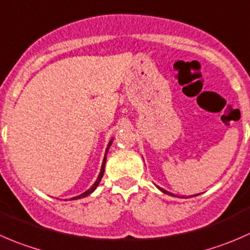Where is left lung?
<instances>
[{
	"mask_svg": "<svg viewBox=\"0 0 250 250\" xmlns=\"http://www.w3.org/2000/svg\"><path fill=\"white\" fill-rule=\"evenodd\" d=\"M158 188H159L160 191H162V192H164V193H169V192H167V191H165V189H163V188H160V187H158ZM169 194H170V193H169Z\"/></svg>",
	"mask_w": 250,
	"mask_h": 250,
	"instance_id": "obj_1",
	"label": "left lung"
}]
</instances>
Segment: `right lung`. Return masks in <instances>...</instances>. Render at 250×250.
<instances>
[{
	"instance_id": "add662e5",
	"label": "right lung",
	"mask_w": 250,
	"mask_h": 250,
	"mask_svg": "<svg viewBox=\"0 0 250 250\" xmlns=\"http://www.w3.org/2000/svg\"><path fill=\"white\" fill-rule=\"evenodd\" d=\"M112 142H113V141H110V142H109V145H108V148H107V150H105V152H108V149H109V147H110V145H112ZM105 159H107V158L104 157V159H103V164H102V167H101V172H100V175H98V179L96 180V182H95V184L92 185V187H91L90 189H87V191H86V192H83V194H80V196H78V197H74V198H71V199H76V198H78V199H79V198H83V197H86V196H88V194H91V193H92L93 191H95L96 188H97L98 184H100V182H101V180H102L103 172H104Z\"/></svg>"
}]
</instances>
